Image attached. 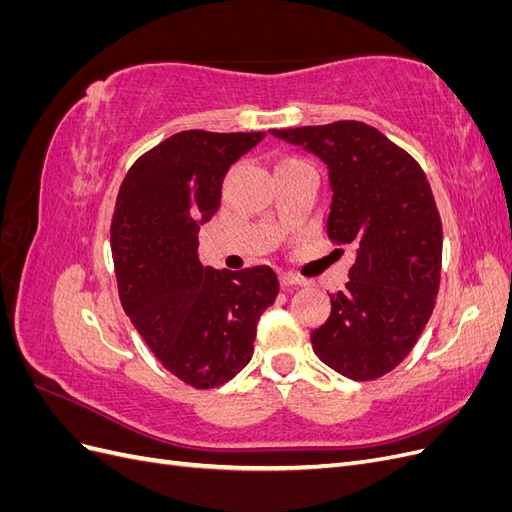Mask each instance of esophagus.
Segmentation results:
<instances>
[{"mask_svg": "<svg viewBox=\"0 0 512 512\" xmlns=\"http://www.w3.org/2000/svg\"><path fill=\"white\" fill-rule=\"evenodd\" d=\"M280 284L282 286H307V280H303V277H299V275H292V273H282Z\"/></svg>", "mask_w": 512, "mask_h": 512, "instance_id": "esophagus-1", "label": "esophagus"}]
</instances>
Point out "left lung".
Here are the masks:
<instances>
[{"instance_id":"obj_1","label":"left lung","mask_w":512,"mask_h":512,"mask_svg":"<svg viewBox=\"0 0 512 512\" xmlns=\"http://www.w3.org/2000/svg\"><path fill=\"white\" fill-rule=\"evenodd\" d=\"M329 170V237L356 260L331 316L312 331L318 359L352 380L401 363L436 305L442 224L427 177L404 149L363 121L271 130Z\"/></svg>"}]
</instances>
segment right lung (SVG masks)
<instances>
[{
	"label": "right lung",
	"instance_id": "right-lung-1",
	"mask_svg": "<svg viewBox=\"0 0 512 512\" xmlns=\"http://www.w3.org/2000/svg\"><path fill=\"white\" fill-rule=\"evenodd\" d=\"M265 132L185 130L138 158L123 179L111 247L119 299L170 374L213 389L250 363L260 314L280 282L271 267H203L198 230L220 207L230 164Z\"/></svg>",
	"mask_w": 512,
	"mask_h": 512
}]
</instances>
